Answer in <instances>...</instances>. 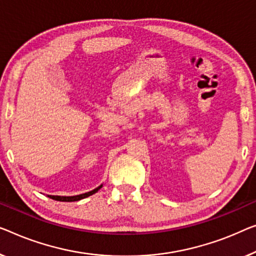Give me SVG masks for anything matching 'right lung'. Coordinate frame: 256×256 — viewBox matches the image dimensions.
<instances>
[{
    "label": "right lung",
    "instance_id": "add662e5",
    "mask_svg": "<svg viewBox=\"0 0 256 256\" xmlns=\"http://www.w3.org/2000/svg\"><path fill=\"white\" fill-rule=\"evenodd\" d=\"M102 186L104 185H100L98 186L96 188L90 190V192H86V193H82V194H78V196H48V198H50L52 200H57V201H63V202H72V201H79L82 199H85V198L90 196H93L94 193H96L98 190H100Z\"/></svg>",
    "mask_w": 256,
    "mask_h": 256
}]
</instances>
